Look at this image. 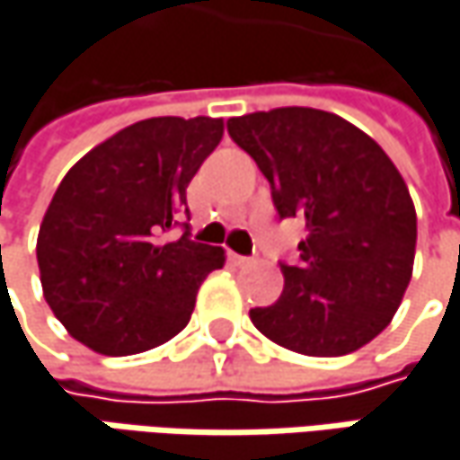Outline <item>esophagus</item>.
Masks as SVG:
<instances>
[{
  "mask_svg": "<svg viewBox=\"0 0 460 460\" xmlns=\"http://www.w3.org/2000/svg\"><path fill=\"white\" fill-rule=\"evenodd\" d=\"M229 260L236 265V268H244V265H252V260L244 255H236V252H229Z\"/></svg>",
  "mask_w": 460,
  "mask_h": 460,
  "instance_id": "obj_1",
  "label": "esophagus"
}]
</instances>
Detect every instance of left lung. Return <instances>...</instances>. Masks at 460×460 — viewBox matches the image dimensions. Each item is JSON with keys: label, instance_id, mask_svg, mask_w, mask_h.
Returning a JSON list of instances; mask_svg holds the SVG:
<instances>
[{"label": "left lung", "instance_id": "obj_1", "mask_svg": "<svg viewBox=\"0 0 460 460\" xmlns=\"http://www.w3.org/2000/svg\"><path fill=\"white\" fill-rule=\"evenodd\" d=\"M281 218L305 221L284 294L255 328L307 357H341L388 328L414 270L417 210L388 153L338 114L286 106L229 119Z\"/></svg>", "mask_w": 460, "mask_h": 460}]
</instances>
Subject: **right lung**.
<instances>
[{"label": "right lung", "mask_w": 460, "mask_h": 460, "mask_svg": "<svg viewBox=\"0 0 460 460\" xmlns=\"http://www.w3.org/2000/svg\"><path fill=\"white\" fill-rule=\"evenodd\" d=\"M224 119L153 117L88 150L57 187L36 242L43 296L72 338L106 357L140 354L190 323L224 247L164 239Z\"/></svg>", "instance_id": "add662e5"}]
</instances>
